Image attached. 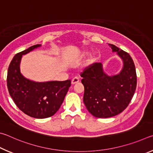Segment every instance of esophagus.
Wrapping results in <instances>:
<instances>
[{"label": "esophagus", "instance_id": "obj_1", "mask_svg": "<svg viewBox=\"0 0 153 153\" xmlns=\"http://www.w3.org/2000/svg\"><path fill=\"white\" fill-rule=\"evenodd\" d=\"M79 82V79L78 77H74V78L72 79L71 83H72V85H74L76 83H78Z\"/></svg>", "mask_w": 153, "mask_h": 153}]
</instances>
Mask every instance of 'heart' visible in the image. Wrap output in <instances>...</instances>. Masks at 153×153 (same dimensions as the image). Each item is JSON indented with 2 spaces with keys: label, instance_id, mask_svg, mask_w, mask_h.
<instances>
[{
  "label": "heart",
  "instance_id": "1",
  "mask_svg": "<svg viewBox=\"0 0 153 153\" xmlns=\"http://www.w3.org/2000/svg\"><path fill=\"white\" fill-rule=\"evenodd\" d=\"M87 53H88L87 51H84V52H82V56H85V55H87ZM95 60H96V57H95V55L91 56L90 58L87 60V64H88V65H91V64H92L93 62H94L95 61Z\"/></svg>",
  "mask_w": 153,
  "mask_h": 153
}]
</instances>
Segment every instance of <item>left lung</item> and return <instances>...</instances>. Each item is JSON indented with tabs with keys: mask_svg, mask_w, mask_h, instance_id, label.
<instances>
[{
	"mask_svg": "<svg viewBox=\"0 0 153 153\" xmlns=\"http://www.w3.org/2000/svg\"><path fill=\"white\" fill-rule=\"evenodd\" d=\"M109 45L122 60L121 71L109 76L103 71L102 64L95 63L81 74L85 87L83 102L87 110L100 118L113 117L124 111L134 94L137 83L135 65L129 53L113 44Z\"/></svg>",
	"mask_w": 153,
	"mask_h": 153,
	"instance_id": "1",
	"label": "left lung"
}]
</instances>
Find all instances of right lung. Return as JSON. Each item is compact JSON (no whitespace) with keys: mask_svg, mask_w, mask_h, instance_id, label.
I'll return each instance as SVG.
<instances>
[{"mask_svg":"<svg viewBox=\"0 0 153 153\" xmlns=\"http://www.w3.org/2000/svg\"><path fill=\"white\" fill-rule=\"evenodd\" d=\"M41 45H32L17 53L10 62L7 79L8 90L16 105L29 116L38 119L51 117L57 112L71 85V80L36 82L21 73L23 55Z\"/></svg>","mask_w":153,"mask_h":153,"instance_id":"obj_1","label":"right lung"}]
</instances>
